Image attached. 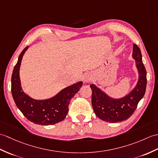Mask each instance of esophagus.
Here are the masks:
<instances>
[{
  "label": "esophagus",
  "mask_w": 158,
  "mask_h": 158,
  "mask_svg": "<svg viewBox=\"0 0 158 158\" xmlns=\"http://www.w3.org/2000/svg\"><path fill=\"white\" fill-rule=\"evenodd\" d=\"M91 80H92V76H91V75L87 74V75L84 76L83 81H84V82H85V83L89 82V81H91Z\"/></svg>",
  "instance_id": "obj_1"
}]
</instances>
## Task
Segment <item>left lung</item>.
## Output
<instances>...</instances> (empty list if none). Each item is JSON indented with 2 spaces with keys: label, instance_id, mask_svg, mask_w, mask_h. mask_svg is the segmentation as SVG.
I'll return each instance as SVG.
<instances>
[{
  "label": "left lung",
  "instance_id": "obj_1",
  "mask_svg": "<svg viewBox=\"0 0 158 158\" xmlns=\"http://www.w3.org/2000/svg\"><path fill=\"white\" fill-rule=\"evenodd\" d=\"M133 46L132 57L135 60L139 77L136 85L129 94L122 98H113L94 83L90 85L94 111L99 118L106 122L114 123L127 120L134 113L145 93L147 72L142 61L141 52L136 44H134Z\"/></svg>",
  "mask_w": 158,
  "mask_h": 158
}]
</instances>
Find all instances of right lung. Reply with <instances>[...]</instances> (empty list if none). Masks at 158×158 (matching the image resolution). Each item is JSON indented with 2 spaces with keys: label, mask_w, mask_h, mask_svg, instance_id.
<instances>
[{
  "label": "right lung",
  "mask_w": 158,
  "mask_h": 158,
  "mask_svg": "<svg viewBox=\"0 0 158 158\" xmlns=\"http://www.w3.org/2000/svg\"><path fill=\"white\" fill-rule=\"evenodd\" d=\"M29 46L20 54L11 77V92L17 108L27 120L36 124L51 125L61 122L69 112L71 99L83 85L79 81L62 89L54 96L46 100H35L29 97L22 89L19 70L22 58Z\"/></svg>",
  "instance_id": "add662e5"
}]
</instances>
